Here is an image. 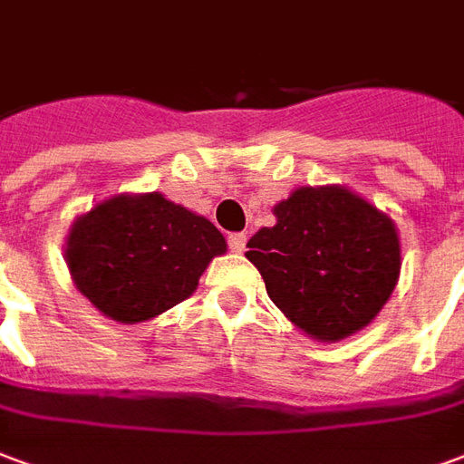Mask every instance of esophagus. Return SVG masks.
Segmentation results:
<instances>
[{
    "instance_id": "esophagus-1",
    "label": "esophagus",
    "mask_w": 464,
    "mask_h": 464,
    "mask_svg": "<svg viewBox=\"0 0 464 464\" xmlns=\"http://www.w3.org/2000/svg\"><path fill=\"white\" fill-rule=\"evenodd\" d=\"M228 248H231L233 253H243V250H246V233H231V236H228Z\"/></svg>"
}]
</instances>
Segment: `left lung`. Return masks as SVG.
<instances>
[{
  "mask_svg": "<svg viewBox=\"0 0 464 464\" xmlns=\"http://www.w3.org/2000/svg\"><path fill=\"white\" fill-rule=\"evenodd\" d=\"M248 241L270 300L307 337L339 342L363 329L401 273L396 223L344 187H300Z\"/></svg>",
  "mask_w": 464,
  "mask_h": 464,
  "instance_id": "left-lung-1",
  "label": "left lung"
}]
</instances>
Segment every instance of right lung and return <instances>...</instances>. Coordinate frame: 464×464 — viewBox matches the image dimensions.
<instances>
[{
  "instance_id": "obj_1",
  "label": "right lung",
  "mask_w": 464,
  "mask_h": 464,
  "mask_svg": "<svg viewBox=\"0 0 464 464\" xmlns=\"http://www.w3.org/2000/svg\"><path fill=\"white\" fill-rule=\"evenodd\" d=\"M226 238L204 216L162 194H118L78 216L66 263L75 287L105 317L137 324L197 290Z\"/></svg>"
}]
</instances>
